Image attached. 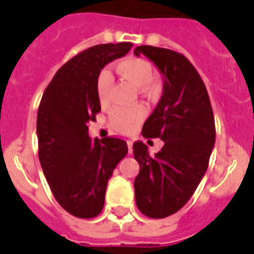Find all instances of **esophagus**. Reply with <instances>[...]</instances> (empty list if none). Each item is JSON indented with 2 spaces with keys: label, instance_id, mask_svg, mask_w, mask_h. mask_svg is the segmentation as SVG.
Instances as JSON below:
<instances>
[{
  "label": "esophagus",
  "instance_id": "1",
  "mask_svg": "<svg viewBox=\"0 0 254 254\" xmlns=\"http://www.w3.org/2000/svg\"><path fill=\"white\" fill-rule=\"evenodd\" d=\"M127 146H128V152L131 154L132 152V146H133V142L132 141H127Z\"/></svg>",
  "mask_w": 254,
  "mask_h": 254
}]
</instances>
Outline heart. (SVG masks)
Wrapping results in <instances>:
<instances>
[{"mask_svg":"<svg viewBox=\"0 0 254 254\" xmlns=\"http://www.w3.org/2000/svg\"><path fill=\"white\" fill-rule=\"evenodd\" d=\"M118 75L128 80L134 87L145 89L151 86L154 71L149 62L140 58H127L116 66ZM113 77L108 69H103L96 82V93L100 103H107L109 99ZM145 118V109L142 107L134 108H116L111 113V123L114 128L121 132L133 131Z\"/></svg>","mask_w":254,"mask_h":254,"instance_id":"heart-1","label":"heart"}]
</instances>
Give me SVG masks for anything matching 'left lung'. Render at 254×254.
Listing matches in <instances>:
<instances>
[{"mask_svg": "<svg viewBox=\"0 0 254 254\" xmlns=\"http://www.w3.org/2000/svg\"><path fill=\"white\" fill-rule=\"evenodd\" d=\"M134 56L149 58L163 76V94L142 127L145 137H160L155 156L142 142L133 143L140 173L134 178L138 210L152 219L176 214L187 203L207 170L215 146L210 98L190 61L165 48L136 47Z\"/></svg>", "mask_w": 254, "mask_h": 254, "instance_id": "left-lung-1", "label": "left lung"}]
</instances>
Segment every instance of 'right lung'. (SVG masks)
Masks as SVG:
<instances>
[{"instance_id":"right-lung-1","label":"right lung","mask_w":254,"mask_h":254,"mask_svg":"<svg viewBox=\"0 0 254 254\" xmlns=\"http://www.w3.org/2000/svg\"><path fill=\"white\" fill-rule=\"evenodd\" d=\"M131 48L132 43H109L81 52L58 69L42 96L37 118L40 165L57 202L76 217L102 212L108 181L128 152L121 138L93 140L87 125L100 112V71Z\"/></svg>"}]
</instances>
